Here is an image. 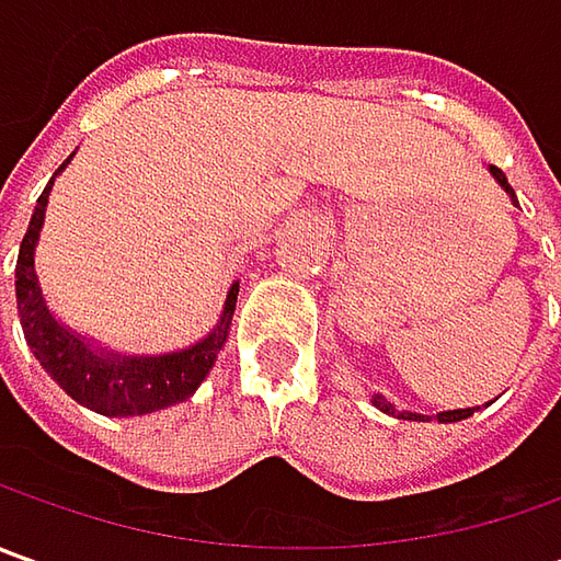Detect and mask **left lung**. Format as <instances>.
Wrapping results in <instances>:
<instances>
[{"mask_svg": "<svg viewBox=\"0 0 561 561\" xmlns=\"http://www.w3.org/2000/svg\"><path fill=\"white\" fill-rule=\"evenodd\" d=\"M490 171H493V178H496V181H500V186H503V190H506L508 196H512V199H515V190H512V186H508L506 174H503V171H500V168H496V164H493V168H490ZM515 203H518V199H515ZM375 405H380V409H383V412H390V415H393V405H390V402H387V399H383V397H375ZM471 412H474V409H456V412H440V421H462V419H468V415H471ZM399 419H415V421H424V415H412V412H402V415H399Z\"/></svg>", "mask_w": 561, "mask_h": 561, "instance_id": "1", "label": "left lung"}]
</instances>
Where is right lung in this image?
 Returning <instances> with one entry per match:
<instances>
[{
    "instance_id": "1",
    "label": "right lung",
    "mask_w": 561,
    "mask_h": 561,
    "mask_svg": "<svg viewBox=\"0 0 561 561\" xmlns=\"http://www.w3.org/2000/svg\"><path fill=\"white\" fill-rule=\"evenodd\" d=\"M68 162L71 159H65V164ZM49 186L36 199L27 233L21 240L18 265H14L18 314H21L24 340L33 350V356L39 358V365L53 375V380H58V387L68 397L77 399L87 409H93V412H102V415H121V419L124 415H146V412H156V409L193 397L196 387L208 375V368L215 365L221 343L227 340L230 314L237 306V284L227 293L225 314H221L218 331L205 336L203 343H196L193 350L159 358H130L112 356V353L105 356L99 350H90L80 336L65 331L49 314L39 284H36V271H33V247H36V237L43 227Z\"/></svg>"
}]
</instances>
